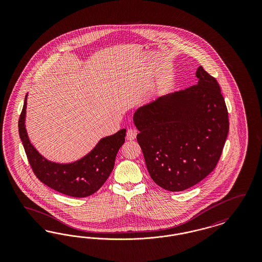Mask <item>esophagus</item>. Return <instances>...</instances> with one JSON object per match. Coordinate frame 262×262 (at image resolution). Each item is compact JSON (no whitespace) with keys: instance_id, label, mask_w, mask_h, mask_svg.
<instances>
[{"instance_id":"1","label":"esophagus","mask_w":262,"mask_h":262,"mask_svg":"<svg viewBox=\"0 0 262 262\" xmlns=\"http://www.w3.org/2000/svg\"><path fill=\"white\" fill-rule=\"evenodd\" d=\"M137 132L136 129L128 128L126 132V139L127 140H134L137 137Z\"/></svg>"}]
</instances>
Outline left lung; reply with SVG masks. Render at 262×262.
<instances>
[{"instance_id": "8db88e82", "label": "left lung", "mask_w": 262, "mask_h": 262, "mask_svg": "<svg viewBox=\"0 0 262 262\" xmlns=\"http://www.w3.org/2000/svg\"><path fill=\"white\" fill-rule=\"evenodd\" d=\"M195 75V85L163 95L134 115L150 177L169 191L185 190L210 174L229 132L217 80L201 66Z\"/></svg>"}]
</instances>
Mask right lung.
Instances as JSON below:
<instances>
[{
    "label": "right lung",
    "instance_id": "1",
    "mask_svg": "<svg viewBox=\"0 0 262 262\" xmlns=\"http://www.w3.org/2000/svg\"><path fill=\"white\" fill-rule=\"evenodd\" d=\"M26 100L27 94L18 120V132L35 176L44 185L69 196L86 198L96 192L112 172L117 153L125 142L126 129L101 138L93 149L77 161L52 162L38 152L28 138L25 128Z\"/></svg>",
    "mask_w": 262,
    "mask_h": 262
}]
</instances>
